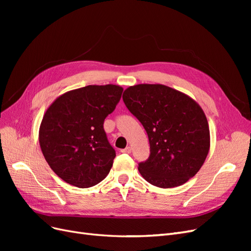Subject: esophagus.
Instances as JSON below:
<instances>
[{"mask_svg":"<svg viewBox=\"0 0 251 251\" xmlns=\"http://www.w3.org/2000/svg\"><path fill=\"white\" fill-rule=\"evenodd\" d=\"M121 153L130 154V153H131V148H130V147H126V149H124V150H121Z\"/></svg>","mask_w":251,"mask_h":251,"instance_id":"34e87169","label":"esophagus"}]
</instances>
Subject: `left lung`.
Returning a JSON list of instances; mask_svg holds the SVG:
<instances>
[{
    "label": "left lung",
    "mask_w": 251,
    "mask_h": 251,
    "mask_svg": "<svg viewBox=\"0 0 251 251\" xmlns=\"http://www.w3.org/2000/svg\"><path fill=\"white\" fill-rule=\"evenodd\" d=\"M123 100L149 136L151 153L138 165L141 176L161 188L180 186L193 178L210 148L208 123L199 103L160 83L128 87Z\"/></svg>",
    "instance_id": "8db88e82"
}]
</instances>
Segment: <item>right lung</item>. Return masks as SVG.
I'll return each instance as SVG.
<instances>
[{
    "instance_id": "right-lung-1",
    "label": "right lung",
    "mask_w": 251,
    "mask_h": 251,
    "mask_svg": "<svg viewBox=\"0 0 251 251\" xmlns=\"http://www.w3.org/2000/svg\"><path fill=\"white\" fill-rule=\"evenodd\" d=\"M124 89L90 85L58 96L45 112L39 141L49 166L67 183L87 188L108 176L116 156L103 121Z\"/></svg>"
}]
</instances>
